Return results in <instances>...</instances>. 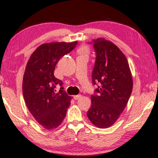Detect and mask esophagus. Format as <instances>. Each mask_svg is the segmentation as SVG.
Wrapping results in <instances>:
<instances>
[{"instance_id":"1","label":"esophagus","mask_w":158,"mask_h":158,"mask_svg":"<svg viewBox=\"0 0 158 158\" xmlns=\"http://www.w3.org/2000/svg\"><path fill=\"white\" fill-rule=\"evenodd\" d=\"M81 94H77V95H74L73 96V99H75V100H77V99H79L80 98H81Z\"/></svg>"}]
</instances>
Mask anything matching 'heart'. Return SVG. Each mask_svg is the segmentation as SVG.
<instances>
[{
  "mask_svg": "<svg viewBox=\"0 0 158 158\" xmlns=\"http://www.w3.org/2000/svg\"><path fill=\"white\" fill-rule=\"evenodd\" d=\"M87 52H88V48H87V47H85V46H82V47L80 48L78 50V52L81 54V55H86Z\"/></svg>",
  "mask_w": 158,
  "mask_h": 158,
  "instance_id": "obj_1",
  "label": "heart"
}]
</instances>
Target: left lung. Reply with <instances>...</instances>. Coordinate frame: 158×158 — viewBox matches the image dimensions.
Masks as SVG:
<instances>
[{
	"instance_id": "1",
	"label": "left lung",
	"mask_w": 158,
	"mask_h": 158,
	"mask_svg": "<svg viewBox=\"0 0 158 158\" xmlns=\"http://www.w3.org/2000/svg\"><path fill=\"white\" fill-rule=\"evenodd\" d=\"M96 61L92 82H99L87 113L93 125L107 128L114 124L125 109L133 88L127 59L115 44L105 38L93 40Z\"/></svg>"
}]
</instances>
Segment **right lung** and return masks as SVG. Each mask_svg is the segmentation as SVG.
<instances>
[{
	"label": "right lung",
	"instance_id": "add662e5",
	"mask_svg": "<svg viewBox=\"0 0 158 158\" xmlns=\"http://www.w3.org/2000/svg\"><path fill=\"white\" fill-rule=\"evenodd\" d=\"M77 41L44 43L33 52L27 62L23 77L22 91L28 110L36 121L48 130L61 125L71 105V97L55 89L61 81L54 76L59 59L73 50Z\"/></svg>",
	"mask_w": 158,
	"mask_h": 158
}]
</instances>
